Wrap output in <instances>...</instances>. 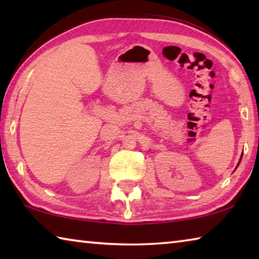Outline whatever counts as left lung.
I'll use <instances>...</instances> for the list:
<instances>
[{
	"mask_svg": "<svg viewBox=\"0 0 259 259\" xmlns=\"http://www.w3.org/2000/svg\"><path fill=\"white\" fill-rule=\"evenodd\" d=\"M241 157H242V155H241Z\"/></svg>",
	"mask_w": 259,
	"mask_h": 259,
	"instance_id": "left-lung-1",
	"label": "left lung"
}]
</instances>
